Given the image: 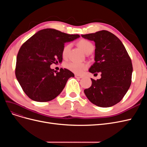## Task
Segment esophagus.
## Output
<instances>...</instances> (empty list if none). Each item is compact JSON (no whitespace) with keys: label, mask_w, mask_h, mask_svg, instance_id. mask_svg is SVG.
I'll return each mask as SVG.
<instances>
[{"label":"esophagus","mask_w":147,"mask_h":147,"mask_svg":"<svg viewBox=\"0 0 147 147\" xmlns=\"http://www.w3.org/2000/svg\"><path fill=\"white\" fill-rule=\"evenodd\" d=\"M75 77L77 78H82L83 76H82V75H75Z\"/></svg>","instance_id":"34e87169"}]
</instances>
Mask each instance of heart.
Listing matches in <instances>:
<instances>
[{
  "mask_svg": "<svg viewBox=\"0 0 147 147\" xmlns=\"http://www.w3.org/2000/svg\"><path fill=\"white\" fill-rule=\"evenodd\" d=\"M78 45L85 54H90L94 50L93 44L88 40H80L78 42ZM71 46L72 45L69 43L64 47L63 51H62V55L64 58H66L67 57ZM64 66L66 69L76 74H82L87 69V64L81 63H76V62H69V63H65Z\"/></svg>",
  "mask_w": 147,
  "mask_h": 147,
  "instance_id": "1",
  "label": "heart"
}]
</instances>
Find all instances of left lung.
<instances>
[{
    "label": "left lung",
    "instance_id": "left-lung-1",
    "mask_svg": "<svg viewBox=\"0 0 147 147\" xmlns=\"http://www.w3.org/2000/svg\"><path fill=\"white\" fill-rule=\"evenodd\" d=\"M82 37L95 42V63L89 71L101 74L100 79L91 78V86L84 90V94L93 104L100 107L117 104L131 84L133 69L130 56L121 40L107 30Z\"/></svg>",
    "mask_w": 147,
    "mask_h": 147
}]
</instances>
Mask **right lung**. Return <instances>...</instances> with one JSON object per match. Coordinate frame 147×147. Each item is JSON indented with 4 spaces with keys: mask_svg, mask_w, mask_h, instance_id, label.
Here are the masks:
<instances>
[{
    "mask_svg": "<svg viewBox=\"0 0 147 147\" xmlns=\"http://www.w3.org/2000/svg\"><path fill=\"white\" fill-rule=\"evenodd\" d=\"M80 37L54 29L39 30L21 47L16 57V77L23 91L37 102L50 101L63 90L74 74L68 69L56 72L52 64L61 63L66 42Z\"/></svg>",
    "mask_w": 147,
    "mask_h": 147,
    "instance_id": "obj_1",
    "label": "right lung"
}]
</instances>
